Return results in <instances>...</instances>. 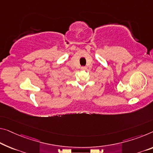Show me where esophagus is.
<instances>
[{"mask_svg": "<svg viewBox=\"0 0 153 153\" xmlns=\"http://www.w3.org/2000/svg\"><path fill=\"white\" fill-rule=\"evenodd\" d=\"M81 69H82V70H86V69H87V67L83 66V67H81Z\"/></svg>", "mask_w": 153, "mask_h": 153, "instance_id": "obj_1", "label": "esophagus"}]
</instances>
